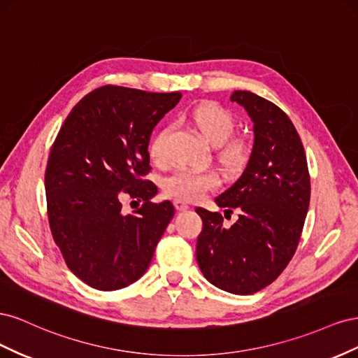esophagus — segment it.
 <instances>
[{
	"instance_id": "34e87169",
	"label": "esophagus",
	"mask_w": 358,
	"mask_h": 358,
	"mask_svg": "<svg viewBox=\"0 0 358 358\" xmlns=\"http://www.w3.org/2000/svg\"><path fill=\"white\" fill-rule=\"evenodd\" d=\"M175 208H176V210L183 212V210H188V209H189V206H188L187 203L180 201V200H176V201H175Z\"/></svg>"
}]
</instances>
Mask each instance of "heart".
<instances>
[{
	"label": "heart",
	"mask_w": 358,
	"mask_h": 358,
	"mask_svg": "<svg viewBox=\"0 0 358 358\" xmlns=\"http://www.w3.org/2000/svg\"><path fill=\"white\" fill-rule=\"evenodd\" d=\"M191 124L213 146H218L216 158L229 170L242 169L249 157V148L241 138H231L236 128L234 115L215 101H203L188 112ZM169 128H161L149 143V155L154 161L166 159V140ZM220 179L210 170L178 169L162 180L166 196L180 201H199L218 187Z\"/></svg>",
	"instance_id": "b5f03b06"
}]
</instances>
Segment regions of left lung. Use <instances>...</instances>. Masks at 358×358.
<instances>
[{
	"label": "left lung",
	"mask_w": 358,
	"mask_h": 358,
	"mask_svg": "<svg viewBox=\"0 0 358 358\" xmlns=\"http://www.w3.org/2000/svg\"><path fill=\"white\" fill-rule=\"evenodd\" d=\"M230 100L252 119L254 145L242 176L215 203L225 213H241L225 229L221 213L197 208L203 230L196 257L210 284L246 296L272 284L294 255L310 179L297 129L276 104L249 91H234Z\"/></svg>",
	"instance_id": "obj_1"
}]
</instances>
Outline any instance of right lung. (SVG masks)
Here are the masks:
<instances>
[{
	"label": "right lung",
	"instance_id": "right-lung-1",
	"mask_svg": "<svg viewBox=\"0 0 358 358\" xmlns=\"http://www.w3.org/2000/svg\"><path fill=\"white\" fill-rule=\"evenodd\" d=\"M182 94L107 85L76 104L53 142L45 185L53 241L71 272L95 289L113 291L143 276L175 215L152 203L145 180L149 138ZM144 204L124 215L120 199Z\"/></svg>",
	"mask_w": 358,
	"mask_h": 358
}]
</instances>
